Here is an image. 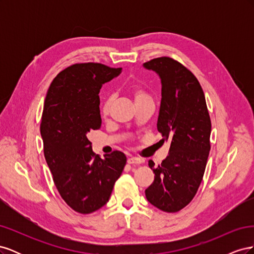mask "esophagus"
Here are the masks:
<instances>
[{
    "mask_svg": "<svg viewBox=\"0 0 254 254\" xmlns=\"http://www.w3.org/2000/svg\"><path fill=\"white\" fill-rule=\"evenodd\" d=\"M128 164H141L142 160L140 158H135V157H130L127 160Z\"/></svg>",
    "mask_w": 254,
    "mask_h": 254,
    "instance_id": "esophagus-1",
    "label": "esophagus"
}]
</instances>
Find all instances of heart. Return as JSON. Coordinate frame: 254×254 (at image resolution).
I'll return each instance as SVG.
<instances>
[{
  "label": "heart",
  "instance_id": "b5f03b06",
  "mask_svg": "<svg viewBox=\"0 0 254 254\" xmlns=\"http://www.w3.org/2000/svg\"><path fill=\"white\" fill-rule=\"evenodd\" d=\"M131 93H132V96L134 98V102L135 103L140 102V101H143V99L149 98L148 94L146 93V92L143 89H141L140 87H133L131 89ZM109 106H110V99H106V101L103 104V106H102V113L104 115H106L107 113H108Z\"/></svg>",
  "mask_w": 254,
  "mask_h": 254
}]
</instances>
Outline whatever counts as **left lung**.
Instances as JSON below:
<instances>
[{"label": "left lung", "instance_id": "8db88e82", "mask_svg": "<svg viewBox=\"0 0 254 254\" xmlns=\"http://www.w3.org/2000/svg\"><path fill=\"white\" fill-rule=\"evenodd\" d=\"M161 80V104L157 129L170 153L155 167V180L145 190L146 199L158 209L178 212L196 195L202 181L210 146L211 120L200 83L178 61L161 57L145 63Z\"/></svg>", "mask_w": 254, "mask_h": 254}]
</instances>
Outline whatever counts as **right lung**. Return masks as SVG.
<instances>
[{"label":"right lung","instance_id":"right-lung-1","mask_svg":"<svg viewBox=\"0 0 254 254\" xmlns=\"http://www.w3.org/2000/svg\"><path fill=\"white\" fill-rule=\"evenodd\" d=\"M122 67L77 64L61 71L44 101L41 136L54 183L68 206L90 214L109 201L127 158L121 151L104 155L92 150L88 133L102 126L99 90L118 77Z\"/></svg>","mask_w":254,"mask_h":254}]
</instances>
